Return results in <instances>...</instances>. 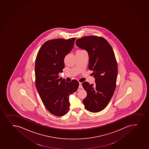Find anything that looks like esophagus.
Wrapping results in <instances>:
<instances>
[{"mask_svg": "<svg viewBox=\"0 0 149 149\" xmlns=\"http://www.w3.org/2000/svg\"><path fill=\"white\" fill-rule=\"evenodd\" d=\"M79 88H80V89H82L83 88V87H82V83H79Z\"/></svg>", "mask_w": 149, "mask_h": 149, "instance_id": "esophagus-1", "label": "esophagus"}]
</instances>
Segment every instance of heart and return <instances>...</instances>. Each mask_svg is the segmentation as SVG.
I'll return each mask as SVG.
<instances>
[{
    "label": "heart",
    "instance_id": "heart-1",
    "mask_svg": "<svg viewBox=\"0 0 149 149\" xmlns=\"http://www.w3.org/2000/svg\"><path fill=\"white\" fill-rule=\"evenodd\" d=\"M84 50H78L77 52H83Z\"/></svg>",
    "mask_w": 149,
    "mask_h": 149
}]
</instances>
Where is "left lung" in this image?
Masks as SVG:
<instances>
[{"label":"left lung","instance_id":"obj_1","mask_svg":"<svg viewBox=\"0 0 149 149\" xmlns=\"http://www.w3.org/2000/svg\"><path fill=\"white\" fill-rule=\"evenodd\" d=\"M76 45L88 52V68L95 79V84H82L87 93L83 102L89 111L100 112L109 104L116 89L118 68L113 50L102 37L86 36L78 39Z\"/></svg>","mask_w":149,"mask_h":149}]
</instances>
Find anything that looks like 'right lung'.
<instances>
[{
	"mask_svg": "<svg viewBox=\"0 0 149 149\" xmlns=\"http://www.w3.org/2000/svg\"><path fill=\"white\" fill-rule=\"evenodd\" d=\"M76 39L48 40L40 47L35 62L36 86L45 107L57 116L69 110V97L77 91L79 82H66L58 76L63 72L64 59L73 48Z\"/></svg>",
	"mask_w": 149,
	"mask_h": 149,
	"instance_id": "1",
	"label": "right lung"
}]
</instances>
